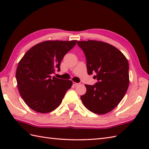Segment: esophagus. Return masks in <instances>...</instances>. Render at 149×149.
<instances>
[{"mask_svg": "<svg viewBox=\"0 0 149 149\" xmlns=\"http://www.w3.org/2000/svg\"><path fill=\"white\" fill-rule=\"evenodd\" d=\"M78 84H79V83H75V82H73V85H74V86H77Z\"/></svg>", "mask_w": 149, "mask_h": 149, "instance_id": "obj_1", "label": "esophagus"}]
</instances>
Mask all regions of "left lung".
<instances>
[{
  "instance_id": "left-lung-1",
  "label": "left lung",
  "mask_w": 149,
  "mask_h": 149,
  "mask_svg": "<svg viewBox=\"0 0 149 149\" xmlns=\"http://www.w3.org/2000/svg\"><path fill=\"white\" fill-rule=\"evenodd\" d=\"M86 59L88 75L95 74L97 82L85 84L81 96L90 111L103 115L112 111L124 97L129 84V63L125 56L109 43L95 40L77 41Z\"/></svg>"
}]
</instances>
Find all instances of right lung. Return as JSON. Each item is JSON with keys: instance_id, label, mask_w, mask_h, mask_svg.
<instances>
[{"instance_id": "1", "label": "right lung", "mask_w": 149, "mask_h": 149, "mask_svg": "<svg viewBox=\"0 0 149 149\" xmlns=\"http://www.w3.org/2000/svg\"><path fill=\"white\" fill-rule=\"evenodd\" d=\"M77 40L45 41L28 50L18 63L16 79L22 99L33 110L49 113L61 103L72 81L51 76Z\"/></svg>"}]
</instances>
